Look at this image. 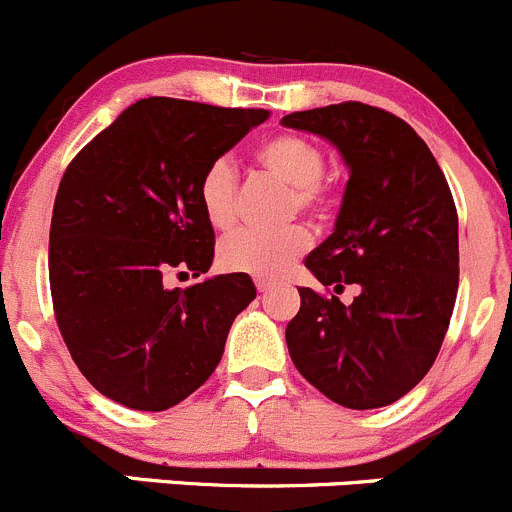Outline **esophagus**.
Returning <instances> with one entry per match:
<instances>
[{
    "instance_id": "obj_1",
    "label": "esophagus",
    "mask_w": 512,
    "mask_h": 512,
    "mask_svg": "<svg viewBox=\"0 0 512 512\" xmlns=\"http://www.w3.org/2000/svg\"><path fill=\"white\" fill-rule=\"evenodd\" d=\"M271 286H274V284H271L269 279H256V289H259V291H269Z\"/></svg>"
}]
</instances>
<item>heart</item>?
<instances>
[{
  "instance_id": "1",
  "label": "heart",
  "mask_w": 512,
  "mask_h": 512,
  "mask_svg": "<svg viewBox=\"0 0 512 512\" xmlns=\"http://www.w3.org/2000/svg\"><path fill=\"white\" fill-rule=\"evenodd\" d=\"M253 160L264 173L289 186L286 213H306L324 221L334 211V186L324 175L326 155L316 140L284 130L261 140L253 150ZM198 208L216 231H228L236 223L238 178L228 160L218 158L198 178ZM309 246V231L299 223L271 228V231H236L223 238L218 261L223 269L251 276H279L291 266L296 256Z\"/></svg>"
}]
</instances>
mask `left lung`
Returning <instances> with one entry per match:
<instances>
[{"instance_id": "obj_1", "label": "left lung", "mask_w": 512, "mask_h": 512, "mask_svg": "<svg viewBox=\"0 0 512 512\" xmlns=\"http://www.w3.org/2000/svg\"><path fill=\"white\" fill-rule=\"evenodd\" d=\"M281 123L332 140L349 165L334 233L306 256L326 291L299 289L291 362L337 405H392L430 372L455 309L460 248L445 173L382 107L339 102ZM347 283L360 289L352 305L338 301Z\"/></svg>"}]
</instances>
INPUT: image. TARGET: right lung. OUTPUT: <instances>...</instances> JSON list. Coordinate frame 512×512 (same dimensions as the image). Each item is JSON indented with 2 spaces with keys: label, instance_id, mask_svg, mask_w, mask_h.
<instances>
[{
  "label": "right lung",
  "instance_id": "1",
  "mask_svg": "<svg viewBox=\"0 0 512 512\" xmlns=\"http://www.w3.org/2000/svg\"><path fill=\"white\" fill-rule=\"evenodd\" d=\"M269 110L148 97L67 165L50 226L60 334L87 382L130 410L178 405L213 374L233 319L256 296L248 274L168 289L211 269L216 233L198 178Z\"/></svg>",
  "mask_w": 512,
  "mask_h": 512
}]
</instances>
